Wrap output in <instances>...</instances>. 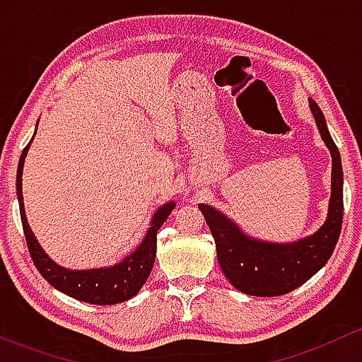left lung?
<instances>
[{"label":"left lung","instance_id":"1","mask_svg":"<svg viewBox=\"0 0 362 362\" xmlns=\"http://www.w3.org/2000/svg\"><path fill=\"white\" fill-rule=\"evenodd\" d=\"M322 140L333 156V192L327 221L315 235L296 243L255 242L208 204H199L217 247V259L226 279L238 291L250 296L272 298L298 289L327 262L341 233L343 171L337 144L327 131L326 120L315 101H310Z\"/></svg>","mask_w":362,"mask_h":362}]
</instances>
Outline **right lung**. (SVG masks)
I'll list each match as a JSON object with an SVG mask.
<instances>
[{"instance_id": "right-lung-1", "label": "right lung", "mask_w": 362, "mask_h": 362, "mask_svg": "<svg viewBox=\"0 0 362 362\" xmlns=\"http://www.w3.org/2000/svg\"><path fill=\"white\" fill-rule=\"evenodd\" d=\"M29 144L25 145L23 154H21L19 168H17V196H19L21 221H23L25 243H28L29 255H31L36 269L57 291L71 296L78 301L90 303V305H117V303L133 298L141 289V286L147 282L148 275L154 268L156 252H158V231L164 224V221L170 217L175 203H166L156 211L151 222V229H148L141 245L134 250V254H131L129 257H126L113 268L87 269V272L64 269L54 261H50L49 255L38 245L28 224V218H25L23 202V168Z\"/></svg>"}]
</instances>
